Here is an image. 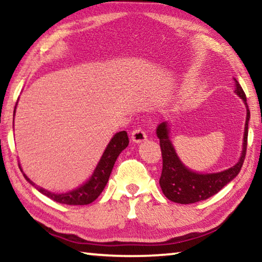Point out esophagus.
<instances>
[{"label":"esophagus","mask_w":262,"mask_h":262,"mask_svg":"<svg viewBox=\"0 0 262 262\" xmlns=\"http://www.w3.org/2000/svg\"><path fill=\"white\" fill-rule=\"evenodd\" d=\"M145 139H147V133L142 129L141 127H137L132 132V140L134 141L135 143H140V142H143Z\"/></svg>","instance_id":"esophagus-1"}]
</instances>
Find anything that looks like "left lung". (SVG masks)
Returning <instances> with one entry per match:
<instances>
[{"label":"left lung","mask_w":262,"mask_h":262,"mask_svg":"<svg viewBox=\"0 0 262 262\" xmlns=\"http://www.w3.org/2000/svg\"><path fill=\"white\" fill-rule=\"evenodd\" d=\"M236 94L244 100L247 108L245 133H244V145L242 157L236 165L230 167L219 173L211 174H199L189 171L187 167L183 165L180 159L177 156L173 145L168 139V129L165 122L161 123L157 127V136L159 139V145L162 150L163 158V170L159 185L163 193L168 200L188 205L195 203L212 196L216 193L229 184L234 177L238 176L239 171L245 161L246 148H247V134H248V120H250V110L246 103L245 92L236 81Z\"/></svg>","instance_id":"obj_1"}]
</instances>
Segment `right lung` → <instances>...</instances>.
<instances>
[{
    "label": "right lung",
    "instance_id": "1",
    "mask_svg": "<svg viewBox=\"0 0 262 262\" xmlns=\"http://www.w3.org/2000/svg\"><path fill=\"white\" fill-rule=\"evenodd\" d=\"M14 114H15V111H14ZM128 143H129V139H128V135L125 130L117 133V134L113 136V139L111 140L107 148H106V150L104 151L103 156H101L98 165H97L91 178L89 179L85 184L82 185L81 187H78L77 189H74L72 192H68L64 194H54V193L48 192V190L43 189L41 187H38L37 185L32 183V181L25 176L24 172L21 171V168L20 167L19 168L20 171L23 172V176L25 177V179L28 180L31 185L34 186V187L43 195H46V196L52 199L53 201L63 203V205H70V206L89 205V203L94 202L96 199L99 196L100 193L103 192V189L105 188V186L108 181L110 174L111 172H112L115 161H117L118 156L120 155L122 150L126 149Z\"/></svg>",
    "mask_w": 262,
    "mask_h": 262
}]
</instances>
